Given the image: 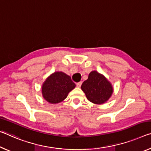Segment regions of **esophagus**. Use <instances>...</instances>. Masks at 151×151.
<instances>
[{
    "label": "esophagus",
    "mask_w": 151,
    "mask_h": 151,
    "mask_svg": "<svg viewBox=\"0 0 151 151\" xmlns=\"http://www.w3.org/2000/svg\"><path fill=\"white\" fill-rule=\"evenodd\" d=\"M81 84H82V82H78V83H76V87H81Z\"/></svg>",
    "instance_id": "34e87169"
}]
</instances>
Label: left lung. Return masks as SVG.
Here are the masks:
<instances>
[{
	"mask_svg": "<svg viewBox=\"0 0 151 151\" xmlns=\"http://www.w3.org/2000/svg\"><path fill=\"white\" fill-rule=\"evenodd\" d=\"M81 89L88 101L99 105L108 101L114 92L113 86L109 81L96 70L89 73L87 79L81 85Z\"/></svg>",
	"mask_w": 151,
	"mask_h": 151,
	"instance_id": "obj_1",
	"label": "left lung"
}]
</instances>
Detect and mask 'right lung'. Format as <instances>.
I'll return each mask as SVG.
<instances>
[{
	"label": "right lung",
	"mask_w": 151,
	"mask_h": 151,
	"mask_svg": "<svg viewBox=\"0 0 151 151\" xmlns=\"http://www.w3.org/2000/svg\"><path fill=\"white\" fill-rule=\"evenodd\" d=\"M76 85L69 75L62 71L51 74L42 85V97L50 104H56L63 101Z\"/></svg>",
	"instance_id": "obj_1"
}]
</instances>
